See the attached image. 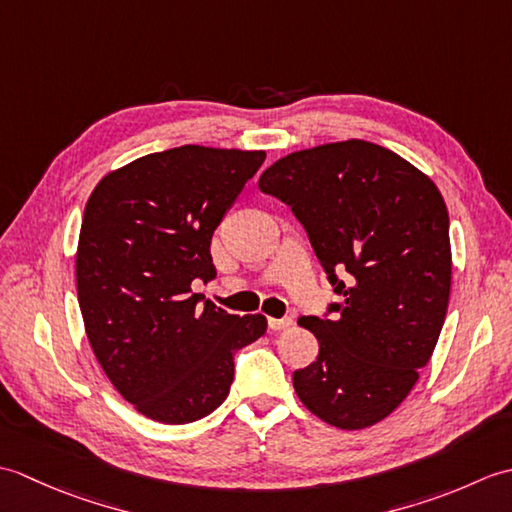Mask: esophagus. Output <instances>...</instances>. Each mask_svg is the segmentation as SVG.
<instances>
[{
	"mask_svg": "<svg viewBox=\"0 0 512 512\" xmlns=\"http://www.w3.org/2000/svg\"><path fill=\"white\" fill-rule=\"evenodd\" d=\"M292 325V319L290 317H284V319H268V328L270 330H286Z\"/></svg>",
	"mask_w": 512,
	"mask_h": 512,
	"instance_id": "obj_1",
	"label": "esophagus"
}]
</instances>
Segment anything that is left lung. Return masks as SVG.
I'll use <instances>...</instances> for the list:
<instances>
[{
  "mask_svg": "<svg viewBox=\"0 0 512 512\" xmlns=\"http://www.w3.org/2000/svg\"><path fill=\"white\" fill-rule=\"evenodd\" d=\"M259 189L290 206L343 297L325 317L299 319L319 356L292 374L297 396L332 427H372L436 350L451 292L447 204L431 178L367 140L288 154Z\"/></svg>",
  "mask_w": 512,
  "mask_h": 512,
  "instance_id": "1",
  "label": "left lung"
}]
</instances>
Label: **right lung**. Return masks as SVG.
I'll list each match as a JSON object with an SVG mask.
<instances>
[{
    "instance_id": "1",
    "label": "right lung",
    "mask_w": 512,
    "mask_h": 512,
    "mask_svg": "<svg viewBox=\"0 0 512 512\" xmlns=\"http://www.w3.org/2000/svg\"><path fill=\"white\" fill-rule=\"evenodd\" d=\"M264 151L182 145L138 158L85 204L76 292L103 372L143 416L195 422L222 405L233 356L266 332L264 314H228L195 295L211 281V237Z\"/></svg>"
}]
</instances>
